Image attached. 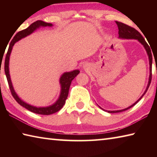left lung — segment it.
Masks as SVG:
<instances>
[{"instance_id":"obj_1","label":"left lung","mask_w":157,"mask_h":157,"mask_svg":"<svg viewBox=\"0 0 157 157\" xmlns=\"http://www.w3.org/2000/svg\"><path fill=\"white\" fill-rule=\"evenodd\" d=\"M117 25H118V34H119V38L121 39H137L140 44H141L143 46H144L145 49L147 52V54L148 55V58H149V63H150V77H149V81H148V84L147 86V88H146L145 92L143 93V94L141 95L139 100H138L136 102H134L132 105L129 106V107H127L126 109H124L122 110H117V111H107L101 108L100 106L99 107L100 109H102V110L107 111L108 113H118V112H121V111L127 110L128 109L132 107L133 106H134L136 103L139 102V101L141 99V98L143 97V95L145 94V93L147 92V89L150 86V83H151V80H152V52H151V49L149 45L147 44V42L145 41V39L143 38V36L140 34L139 31H137L136 29H134V28L130 27V26L127 25L124 23H123L121 22H118V21H116Z\"/></svg>"}]
</instances>
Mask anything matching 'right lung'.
I'll return each instance as SVG.
<instances>
[{
    "mask_svg": "<svg viewBox=\"0 0 157 157\" xmlns=\"http://www.w3.org/2000/svg\"><path fill=\"white\" fill-rule=\"evenodd\" d=\"M46 26L51 27V26H52V23H46L43 21H36L33 23H32L28 28L25 29V30H21L16 34V35L13 37L12 41L10 42L9 48H8V50H7L6 57H5V75H6V78L7 79V82H8L10 91L12 93V96L14 97V98L18 104L22 106V107L27 109L28 110L32 111V112L35 113L37 114H41V115H50V114L57 112L58 111H59L63 107V106L65 104L66 99H67L69 88H70L71 82H72L73 79L79 73V70H74L73 71H71V72H66L64 73H63V75L61 76V78L59 79V83L61 84V92H60L59 97L54 104L50 106H48V107H34V106L29 105L28 103L25 102L24 101H23L18 96V95L16 94V92L14 89V87L12 86L11 78H10V71H9L10 56V54H11L12 47L16 42L21 40V39L24 38V37L27 36L28 35H30V34L33 33L34 30H36V29H38L40 27H46Z\"/></svg>",
    "mask_w": 157,
    "mask_h": 157,
    "instance_id": "add662e5",
    "label": "right lung"
}]
</instances>
